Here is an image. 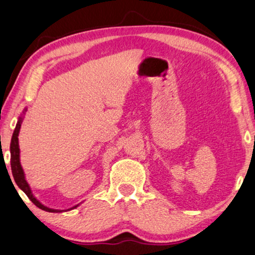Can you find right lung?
<instances>
[{"instance_id":"obj_1","label":"right lung","mask_w":255,"mask_h":255,"mask_svg":"<svg viewBox=\"0 0 255 255\" xmlns=\"http://www.w3.org/2000/svg\"><path fill=\"white\" fill-rule=\"evenodd\" d=\"M21 124H22V119L20 118V120L17 121V125H16V127H15L14 133H12L11 142H10L11 173H12V176H14V180H15L16 185L20 187L22 191H23L25 194H27L28 198L30 199V201L33 202L35 206H37L38 208L43 209V211H46V212H51V213H57V212H62V211H59V209H51V208L46 207V206H43L42 204H40V202H38L37 200L34 198L33 194H31L30 187H29L27 181H25L23 169H22L21 163H20V148H18V131H20ZM75 207H77V206H75ZM75 207H73V208H75ZM70 209H72V208H70Z\"/></svg>"}]
</instances>
